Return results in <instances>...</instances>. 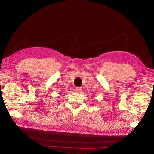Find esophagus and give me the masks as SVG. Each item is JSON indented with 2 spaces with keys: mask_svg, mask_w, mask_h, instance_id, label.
<instances>
[{
  "mask_svg": "<svg viewBox=\"0 0 154 154\" xmlns=\"http://www.w3.org/2000/svg\"><path fill=\"white\" fill-rule=\"evenodd\" d=\"M74 91L76 92H80L82 91V88L81 87H75L74 88Z\"/></svg>",
  "mask_w": 154,
  "mask_h": 154,
  "instance_id": "34e87169",
  "label": "esophagus"
}]
</instances>
